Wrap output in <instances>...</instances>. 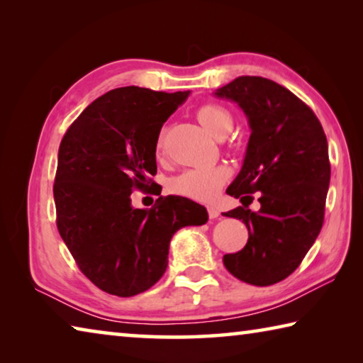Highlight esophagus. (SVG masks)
Segmentation results:
<instances>
[{
    "label": "esophagus",
    "instance_id": "obj_1",
    "mask_svg": "<svg viewBox=\"0 0 363 363\" xmlns=\"http://www.w3.org/2000/svg\"><path fill=\"white\" fill-rule=\"evenodd\" d=\"M208 214H210L211 219H218L220 216V211L218 210L216 206H210V208H208Z\"/></svg>",
    "mask_w": 363,
    "mask_h": 363
}]
</instances>
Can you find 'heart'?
<instances>
[{"mask_svg":"<svg viewBox=\"0 0 363 363\" xmlns=\"http://www.w3.org/2000/svg\"><path fill=\"white\" fill-rule=\"evenodd\" d=\"M195 116L200 125L214 138H223L232 130L233 116L219 104H205L196 108ZM227 177H229V171L224 167L187 169L171 179L169 189L171 192L187 196V199L210 201L218 195Z\"/></svg>","mask_w":363,"mask_h":363,"instance_id":"heart-1","label":"heart"}]
</instances>
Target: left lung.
I'll return each mask as SVG.
<instances>
[{
	"label": "left lung",
	"instance_id": "8db88e82",
	"mask_svg": "<svg viewBox=\"0 0 363 363\" xmlns=\"http://www.w3.org/2000/svg\"><path fill=\"white\" fill-rule=\"evenodd\" d=\"M214 96L238 104L250 140L227 194L243 206L224 213L248 227L245 248L223 257L238 280L267 286L286 279L320 233L330 186L328 143L311 107L262 77H238ZM258 194L259 212L247 205Z\"/></svg>",
	"mask_w": 363,
	"mask_h": 363
}]
</instances>
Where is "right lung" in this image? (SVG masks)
<instances>
[{"instance_id": "add662e5", "label": "right lung", "mask_w": 363, "mask_h": 363, "mask_svg": "<svg viewBox=\"0 0 363 363\" xmlns=\"http://www.w3.org/2000/svg\"><path fill=\"white\" fill-rule=\"evenodd\" d=\"M189 94L112 89L83 110L60 143L57 229L79 270L108 294L149 290L167 270L174 233L208 220L205 206L177 195L160 196L150 210L131 205L133 190L155 186L160 130Z\"/></svg>"}]
</instances>
